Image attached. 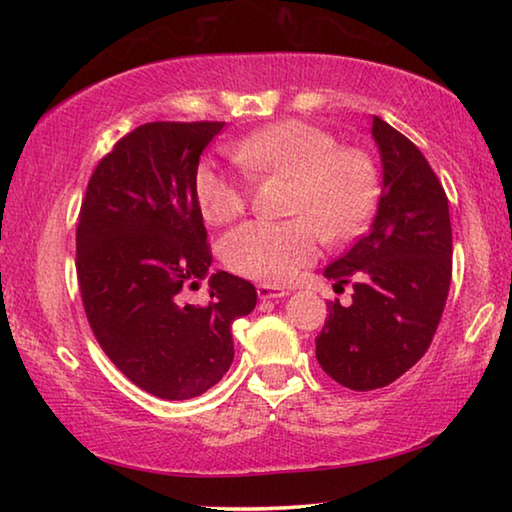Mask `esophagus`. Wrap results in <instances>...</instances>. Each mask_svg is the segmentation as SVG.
Returning <instances> with one entry per match:
<instances>
[{
    "mask_svg": "<svg viewBox=\"0 0 512 512\" xmlns=\"http://www.w3.org/2000/svg\"><path fill=\"white\" fill-rule=\"evenodd\" d=\"M257 296H259V300H273V298L289 296V291L280 289V287H271V284H259Z\"/></svg>",
    "mask_w": 512,
    "mask_h": 512,
    "instance_id": "esophagus-1",
    "label": "esophagus"
}]
</instances>
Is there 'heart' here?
<instances>
[{
	"label": "heart",
	"instance_id": "1",
	"mask_svg": "<svg viewBox=\"0 0 512 512\" xmlns=\"http://www.w3.org/2000/svg\"><path fill=\"white\" fill-rule=\"evenodd\" d=\"M239 167L203 160L194 194L210 223H228L246 210L250 176H291L287 221H246L221 239V262L232 273L287 284L311 264L329 237H348L370 214L377 192L375 164L361 149L336 146L332 133L298 119L277 121L230 144Z\"/></svg>",
	"mask_w": 512,
	"mask_h": 512
}]
</instances>
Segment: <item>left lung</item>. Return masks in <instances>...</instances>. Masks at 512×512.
Listing matches in <instances>:
<instances>
[{
  "instance_id": "1",
  "label": "left lung",
  "mask_w": 512,
  "mask_h": 512,
  "mask_svg": "<svg viewBox=\"0 0 512 512\" xmlns=\"http://www.w3.org/2000/svg\"><path fill=\"white\" fill-rule=\"evenodd\" d=\"M381 155V194L366 235L325 268L352 305L329 302L316 359L352 391L393 384L422 359L452 282V223L443 185L409 137L372 117Z\"/></svg>"
}]
</instances>
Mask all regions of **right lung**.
I'll list each match as a JSON object with an SVG mask.
<instances>
[{
    "mask_svg": "<svg viewBox=\"0 0 512 512\" xmlns=\"http://www.w3.org/2000/svg\"><path fill=\"white\" fill-rule=\"evenodd\" d=\"M225 121H151L121 137L94 169L76 228L85 316L108 359L162 400L212 388L235 359L232 323L257 291L210 275L205 305L183 302L212 264L194 194L198 160Z\"/></svg>",
    "mask_w": 512,
    "mask_h": 512,
    "instance_id": "add662e5",
    "label": "right lung"
}]
</instances>
